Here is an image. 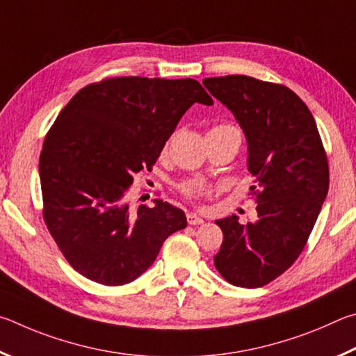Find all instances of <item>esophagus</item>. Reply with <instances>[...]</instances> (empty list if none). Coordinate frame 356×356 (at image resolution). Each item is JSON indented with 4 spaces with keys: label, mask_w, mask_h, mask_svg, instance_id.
Wrapping results in <instances>:
<instances>
[{
    "label": "esophagus",
    "mask_w": 356,
    "mask_h": 356,
    "mask_svg": "<svg viewBox=\"0 0 356 356\" xmlns=\"http://www.w3.org/2000/svg\"><path fill=\"white\" fill-rule=\"evenodd\" d=\"M204 220L202 219L200 216H197V214H194V213H191V214H188V223L189 225H202Z\"/></svg>",
    "instance_id": "esophagus-1"
}]
</instances>
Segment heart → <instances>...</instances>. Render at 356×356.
Instances as JSON below:
<instances>
[{
  "label": "heart",
  "instance_id": "b5f03b06",
  "mask_svg": "<svg viewBox=\"0 0 356 356\" xmlns=\"http://www.w3.org/2000/svg\"><path fill=\"white\" fill-rule=\"evenodd\" d=\"M225 129H232V127H228V124H219V127H214L211 131H225ZM178 189L186 198H189V200H197V198L208 195L211 192L209 186L204 181H202V179H186V181H183L178 186Z\"/></svg>",
  "mask_w": 356,
  "mask_h": 356
}]
</instances>
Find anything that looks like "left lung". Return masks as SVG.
I'll return each mask as SVG.
<instances>
[{
	"label": "left lung",
	"mask_w": 356,
	"mask_h": 356,
	"mask_svg": "<svg viewBox=\"0 0 356 356\" xmlns=\"http://www.w3.org/2000/svg\"><path fill=\"white\" fill-rule=\"evenodd\" d=\"M203 84L233 112L248 143L247 167L258 220H216L223 233L214 266L229 284L261 288L300 257L325 200L330 172L314 117L283 84L244 74Z\"/></svg>",
	"instance_id": "8db88e82"
}]
</instances>
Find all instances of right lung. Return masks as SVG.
<instances>
[{
    "label": "right lung",
    "instance_id": "right-lung-1",
    "mask_svg": "<svg viewBox=\"0 0 356 356\" xmlns=\"http://www.w3.org/2000/svg\"><path fill=\"white\" fill-rule=\"evenodd\" d=\"M213 104L195 79L108 78L81 89L43 140V220L74 270L104 286L134 282L168 236L188 225L181 209L134 207L129 186L152 170L179 118Z\"/></svg>",
    "mask_w": 356,
    "mask_h": 356
}]
</instances>
